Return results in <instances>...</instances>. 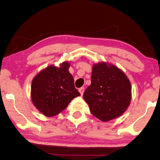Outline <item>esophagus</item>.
I'll use <instances>...</instances> for the list:
<instances>
[{
    "mask_svg": "<svg viewBox=\"0 0 160 160\" xmlns=\"http://www.w3.org/2000/svg\"><path fill=\"white\" fill-rule=\"evenodd\" d=\"M79 92H80V94H81V95H83V92H84V88L82 87V88H79Z\"/></svg>",
    "mask_w": 160,
    "mask_h": 160,
    "instance_id": "1",
    "label": "esophagus"
}]
</instances>
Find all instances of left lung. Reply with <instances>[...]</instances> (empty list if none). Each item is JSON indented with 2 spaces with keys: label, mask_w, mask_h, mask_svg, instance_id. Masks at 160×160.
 Returning <instances> with one entry per match:
<instances>
[{
  "label": "left lung",
  "mask_w": 160,
  "mask_h": 160,
  "mask_svg": "<svg viewBox=\"0 0 160 160\" xmlns=\"http://www.w3.org/2000/svg\"><path fill=\"white\" fill-rule=\"evenodd\" d=\"M83 98L96 118L109 121L121 116L129 107L131 83L116 66L98 63L92 67L91 84L84 92Z\"/></svg>",
  "instance_id": "1"
}]
</instances>
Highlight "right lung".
<instances>
[{"label":"right lung","instance_id":"obj_1","mask_svg":"<svg viewBox=\"0 0 160 160\" xmlns=\"http://www.w3.org/2000/svg\"><path fill=\"white\" fill-rule=\"evenodd\" d=\"M69 67L70 63L66 62L59 68L50 66L38 73L32 81V101L46 116L58 115L74 98L81 95L74 87Z\"/></svg>","mask_w":160,"mask_h":160}]
</instances>
